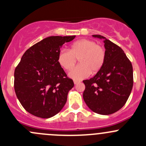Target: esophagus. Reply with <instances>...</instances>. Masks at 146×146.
Instances as JSON below:
<instances>
[{
	"label": "esophagus",
	"instance_id": "1",
	"mask_svg": "<svg viewBox=\"0 0 146 146\" xmlns=\"http://www.w3.org/2000/svg\"><path fill=\"white\" fill-rule=\"evenodd\" d=\"M73 82H74L75 85H77V84L80 83V81H79V80H75L74 81H73Z\"/></svg>",
	"mask_w": 146,
	"mask_h": 146
}]
</instances>
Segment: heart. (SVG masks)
<instances>
[{
	"label": "heart",
	"instance_id": "b5f03b06",
	"mask_svg": "<svg viewBox=\"0 0 146 146\" xmlns=\"http://www.w3.org/2000/svg\"><path fill=\"white\" fill-rule=\"evenodd\" d=\"M78 59L79 64L68 73L74 80H82L90 73H96L104 64L105 49L94 41L80 39L74 42L68 50L61 49L58 54V62L65 70H69Z\"/></svg>",
	"mask_w": 146,
	"mask_h": 146
}]
</instances>
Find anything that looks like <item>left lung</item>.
<instances>
[{
    "label": "left lung",
    "instance_id": "left-lung-1",
    "mask_svg": "<svg viewBox=\"0 0 146 146\" xmlns=\"http://www.w3.org/2000/svg\"><path fill=\"white\" fill-rule=\"evenodd\" d=\"M105 48V59L93 78L83 80L85 89L83 100L94 112L102 115L113 114L127 101L133 88V67L123 50L99 35Z\"/></svg>",
    "mask_w": 146,
    "mask_h": 146
}]
</instances>
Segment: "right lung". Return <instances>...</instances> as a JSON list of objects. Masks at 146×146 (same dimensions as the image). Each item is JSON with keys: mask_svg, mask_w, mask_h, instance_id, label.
<instances>
[{"mask_svg": "<svg viewBox=\"0 0 146 146\" xmlns=\"http://www.w3.org/2000/svg\"><path fill=\"white\" fill-rule=\"evenodd\" d=\"M76 36H52L42 39L25 52L15 70L16 95L26 111L40 118H50L64 107L73 88L58 62L63 44Z\"/></svg>", "mask_w": 146, "mask_h": 146, "instance_id": "1", "label": "right lung"}]
</instances>
